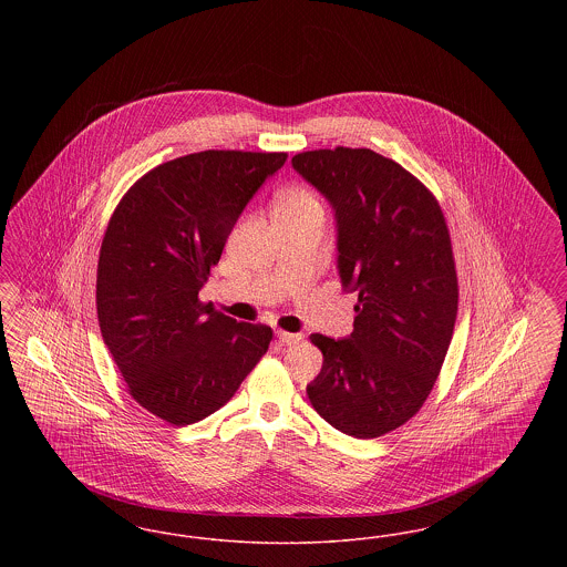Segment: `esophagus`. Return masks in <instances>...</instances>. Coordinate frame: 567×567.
<instances>
[{
    "label": "esophagus",
    "instance_id": "obj_1",
    "mask_svg": "<svg viewBox=\"0 0 567 567\" xmlns=\"http://www.w3.org/2000/svg\"><path fill=\"white\" fill-rule=\"evenodd\" d=\"M276 338H278V342L280 344H285V347H289V344H297L299 340H301V333H289V331H276Z\"/></svg>",
    "mask_w": 567,
    "mask_h": 567
}]
</instances>
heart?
Returning <instances> with one entry per match:
<instances>
[{
  "label": "heart",
  "mask_w": 567,
  "mask_h": 567,
  "mask_svg": "<svg viewBox=\"0 0 567 567\" xmlns=\"http://www.w3.org/2000/svg\"><path fill=\"white\" fill-rule=\"evenodd\" d=\"M317 197L308 190H291L287 193L280 202H278V208H293V206H317Z\"/></svg>",
  "instance_id": "b5f03b06"
}]
</instances>
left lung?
<instances>
[{
    "instance_id": "left-lung-1",
    "label": "left lung",
    "mask_w": 567,
    "mask_h": 567,
    "mask_svg": "<svg viewBox=\"0 0 567 567\" xmlns=\"http://www.w3.org/2000/svg\"><path fill=\"white\" fill-rule=\"evenodd\" d=\"M291 163L329 202L338 274L359 293L351 336H310L323 368L306 391L338 432L378 437L419 412L449 351L458 299L449 227L425 185L370 148Z\"/></svg>"
}]
</instances>
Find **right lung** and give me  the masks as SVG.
Instances as JSON below:
<instances>
[{
  "label": "right lung",
  "instance_id": "add662e5",
  "mask_svg": "<svg viewBox=\"0 0 567 567\" xmlns=\"http://www.w3.org/2000/svg\"><path fill=\"white\" fill-rule=\"evenodd\" d=\"M287 153L204 151L144 174L110 218L97 264L104 344L135 402L172 425L227 404L270 347L266 324L199 301L246 204Z\"/></svg>",
  "mask_w": 567,
  "mask_h": 567
}]
</instances>
